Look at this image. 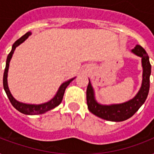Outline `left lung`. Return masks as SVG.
<instances>
[{"label":"left lung","instance_id":"obj_1","mask_svg":"<svg viewBox=\"0 0 154 154\" xmlns=\"http://www.w3.org/2000/svg\"><path fill=\"white\" fill-rule=\"evenodd\" d=\"M131 52L141 58L143 72L141 88L134 97L125 102L102 105L97 101L94 89L89 79V85L86 90L87 105L89 111L97 117L110 122H123L131 117L146 101L149 91V77L151 74L149 58L146 50L138 45H137Z\"/></svg>","mask_w":154,"mask_h":154}]
</instances>
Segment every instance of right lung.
<instances>
[{"mask_svg":"<svg viewBox=\"0 0 154 154\" xmlns=\"http://www.w3.org/2000/svg\"><path fill=\"white\" fill-rule=\"evenodd\" d=\"M32 34L31 32H26L24 36L20 37V39H18L17 42L13 45L12 46V50L9 53H8V57H7V60H6V65L5 69V72H4V77H3V86L4 89L5 91L7 96H8L9 101H10L11 104L13 105V106L16 109H17L19 112L21 113L26 115H38V114H43L45 112H48L49 110L53 109L54 108L60 105L61 101L63 99V96L65 94V89L67 88V86L70 84V82H72V80L75 79V77L71 78V79L68 80L66 82H63L62 84L60 85V86L59 87L57 94H55V96L53 97L51 100H49L47 102L42 103V104H26V103H23L18 101L17 100H16L13 97L12 94H11L10 90L8 89V68H9V62H10L11 58L13 57V54L15 51L16 48L19 46L20 44H22L23 42H25V40L27 39L28 37H29L30 35Z\"/></svg>","mask_w":154,"mask_h":154,"instance_id":"add662e5","label":"right lung"}]
</instances>
